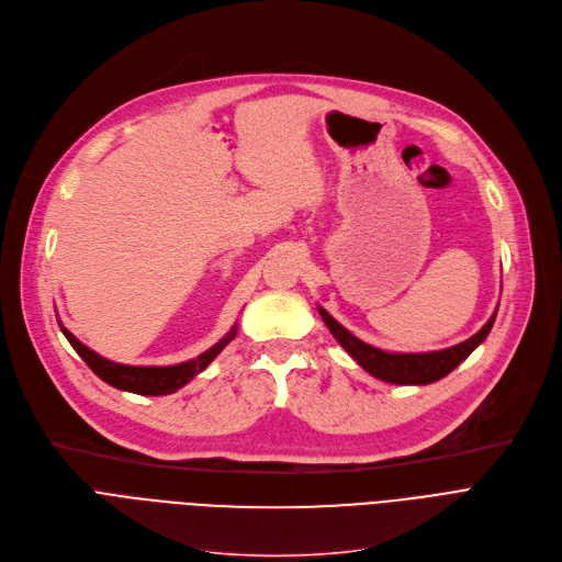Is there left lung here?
Instances as JSON below:
<instances>
[{
    "mask_svg": "<svg viewBox=\"0 0 562 562\" xmlns=\"http://www.w3.org/2000/svg\"><path fill=\"white\" fill-rule=\"evenodd\" d=\"M318 312L334 339L341 344V348L366 372H370L372 378L384 380L389 384H400V386H423L450 375L461 361H465L472 355L474 348H479L485 341V336H488L497 318V312H495L491 321L485 323L474 336H470L468 341L452 348L436 350V352H386L357 339L352 331H348L339 321H334L323 307H318Z\"/></svg>",
    "mask_w": 562,
    "mask_h": 562,
    "instance_id": "1",
    "label": "left lung"
}]
</instances>
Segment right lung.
Here are the masks:
<instances>
[{"mask_svg":"<svg viewBox=\"0 0 562 562\" xmlns=\"http://www.w3.org/2000/svg\"><path fill=\"white\" fill-rule=\"evenodd\" d=\"M58 325L65 334V339L71 344L74 350L79 352V357L90 366V370L94 372L97 378H101L105 384L115 386L120 391H128V393H137V395H169V393H176L187 382H192L199 375V372H203L212 363V359L237 336V325H233V329L226 336H223V339L216 346H212L210 350H205L196 359L182 361V363H176V366H126V363H115L110 359H103L101 355H97L94 350L83 346L69 329H65L63 323H58Z\"/></svg>","mask_w":562,"mask_h":562,"instance_id":"add662e5","label":"right lung"}]
</instances>
